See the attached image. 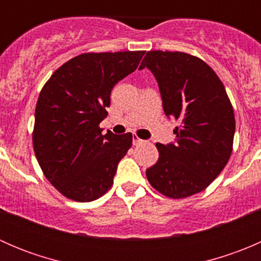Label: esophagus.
<instances>
[{
    "mask_svg": "<svg viewBox=\"0 0 261 261\" xmlns=\"http://www.w3.org/2000/svg\"><path fill=\"white\" fill-rule=\"evenodd\" d=\"M133 143H134V145H138V144H141V143H144V140H141V139H139L138 136H134L133 138Z\"/></svg>",
    "mask_w": 261,
    "mask_h": 261,
    "instance_id": "34e87169",
    "label": "esophagus"
}]
</instances>
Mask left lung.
<instances>
[{
  "mask_svg": "<svg viewBox=\"0 0 261 261\" xmlns=\"http://www.w3.org/2000/svg\"><path fill=\"white\" fill-rule=\"evenodd\" d=\"M151 70L163 109L178 121L175 143L156 144L159 159L146 169L152 188L169 198L206 189L232 152L235 115L222 82L199 58L180 51H147L139 69Z\"/></svg>",
  "mask_w": 261,
  "mask_h": 261,
  "instance_id": "obj_1",
  "label": "left lung"
}]
</instances>
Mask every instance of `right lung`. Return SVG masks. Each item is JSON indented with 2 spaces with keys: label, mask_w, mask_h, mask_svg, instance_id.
Masks as SVG:
<instances>
[{
  "label": "right lung",
  "mask_w": 261,
  "mask_h": 261,
  "mask_svg": "<svg viewBox=\"0 0 261 261\" xmlns=\"http://www.w3.org/2000/svg\"><path fill=\"white\" fill-rule=\"evenodd\" d=\"M145 51L86 53L58 68L35 109L33 145L44 175L67 198L91 202L114 184L133 134H102L111 91Z\"/></svg>",
  "instance_id": "right-lung-1"
}]
</instances>
